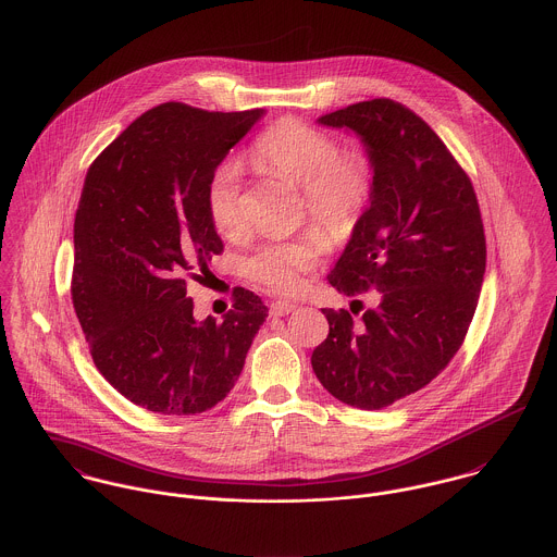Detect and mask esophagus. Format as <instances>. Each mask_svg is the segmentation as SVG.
<instances>
[{
  "label": "esophagus",
  "instance_id": "34e87169",
  "mask_svg": "<svg viewBox=\"0 0 557 557\" xmlns=\"http://www.w3.org/2000/svg\"><path fill=\"white\" fill-rule=\"evenodd\" d=\"M295 310V304L293 301H273L271 304V314L273 317H286L288 312Z\"/></svg>",
  "mask_w": 557,
  "mask_h": 557
}]
</instances>
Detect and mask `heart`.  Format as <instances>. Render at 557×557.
I'll return each mask as SVG.
<instances>
[{
    "label": "heart",
    "mask_w": 557,
    "mask_h": 557,
    "mask_svg": "<svg viewBox=\"0 0 557 557\" xmlns=\"http://www.w3.org/2000/svg\"><path fill=\"white\" fill-rule=\"evenodd\" d=\"M251 161L301 187L304 211L334 234L361 222L374 191V163L361 144L339 146L334 135L295 115L277 120L251 146ZM207 207L223 234L243 230V168L225 159L211 172ZM327 236L310 227L301 236L258 249L249 277L277 295H297L327 249Z\"/></svg>",
    "instance_id": "1"
}]
</instances>
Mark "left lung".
<instances>
[{
  "label": "left lung",
  "instance_id": "obj_1",
  "mask_svg": "<svg viewBox=\"0 0 557 557\" xmlns=\"http://www.w3.org/2000/svg\"><path fill=\"white\" fill-rule=\"evenodd\" d=\"M319 122L359 133L374 163L370 207L330 284L372 293L376 306L361 323L323 308L330 334L312 368L337 400L374 411L426 387L462 346L486 269L484 225L469 174L407 106L372 99Z\"/></svg>",
  "mask_w": 557,
  "mask_h": 557
}]
</instances>
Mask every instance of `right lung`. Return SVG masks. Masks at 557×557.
Instances as JSON below:
<instances>
[{
	"label": "right lung",
	"mask_w": 557,
	"mask_h": 557,
	"mask_svg": "<svg viewBox=\"0 0 557 557\" xmlns=\"http://www.w3.org/2000/svg\"><path fill=\"white\" fill-rule=\"evenodd\" d=\"M260 110L161 103L88 168L75 215L73 308L97 370L133 405L196 416L234 387L267 306L232 290L222 323L194 319L189 280L222 253L207 185Z\"/></svg>",
	"instance_id": "add662e5"
}]
</instances>
